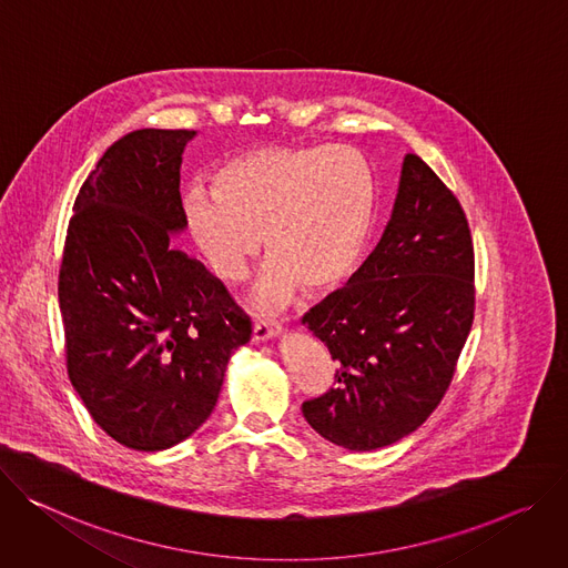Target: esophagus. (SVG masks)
<instances>
[{
	"mask_svg": "<svg viewBox=\"0 0 568 568\" xmlns=\"http://www.w3.org/2000/svg\"><path fill=\"white\" fill-rule=\"evenodd\" d=\"M282 332L280 323H268V321H257L255 327H252V341L257 343H266L268 338L277 336Z\"/></svg>",
	"mask_w": 568,
	"mask_h": 568,
	"instance_id": "obj_1",
	"label": "esophagus"
}]
</instances>
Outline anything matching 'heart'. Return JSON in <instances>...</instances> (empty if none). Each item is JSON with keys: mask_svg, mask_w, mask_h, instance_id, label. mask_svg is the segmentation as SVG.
<instances>
[{"mask_svg": "<svg viewBox=\"0 0 568 568\" xmlns=\"http://www.w3.org/2000/svg\"><path fill=\"white\" fill-rule=\"evenodd\" d=\"M212 194L184 199V219L207 268L239 282L260 255L271 260L255 302L273 308L302 284L308 293L338 288L367 247L376 184L369 162L349 146L268 144L221 162Z\"/></svg>", "mask_w": 568, "mask_h": 568, "instance_id": "1", "label": "heart"}]
</instances>
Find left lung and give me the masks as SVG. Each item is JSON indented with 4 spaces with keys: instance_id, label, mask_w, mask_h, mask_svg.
<instances>
[{
    "instance_id": "obj_1",
    "label": "left lung",
    "mask_w": 568,
    "mask_h": 568,
    "mask_svg": "<svg viewBox=\"0 0 568 568\" xmlns=\"http://www.w3.org/2000/svg\"><path fill=\"white\" fill-rule=\"evenodd\" d=\"M476 308L474 243L452 189L404 158L393 219L349 284L304 313L338 363L334 386L302 404L329 443L388 447L447 395Z\"/></svg>"
}]
</instances>
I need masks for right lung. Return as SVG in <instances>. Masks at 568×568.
Masks as SVG:
<instances>
[{
    "label": "right lung",
    "instance_id": "right-lung-1",
    "mask_svg": "<svg viewBox=\"0 0 568 568\" xmlns=\"http://www.w3.org/2000/svg\"><path fill=\"white\" fill-rule=\"evenodd\" d=\"M194 131L116 140L74 201L58 273L65 358L92 419L135 452L169 449L214 410L247 313L171 245L186 225L180 162Z\"/></svg>",
    "mask_w": 568,
    "mask_h": 568
}]
</instances>
